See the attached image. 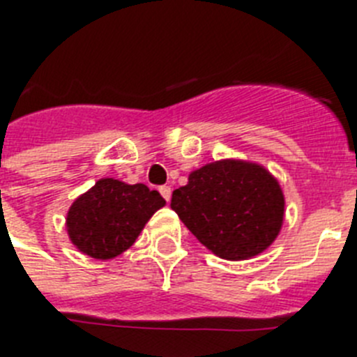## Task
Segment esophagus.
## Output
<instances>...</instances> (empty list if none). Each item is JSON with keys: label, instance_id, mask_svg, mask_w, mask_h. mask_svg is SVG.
Listing matches in <instances>:
<instances>
[{"label": "esophagus", "instance_id": "esophagus-1", "mask_svg": "<svg viewBox=\"0 0 357 357\" xmlns=\"http://www.w3.org/2000/svg\"><path fill=\"white\" fill-rule=\"evenodd\" d=\"M160 194L165 197V201H170V187H167V185L160 187Z\"/></svg>", "mask_w": 357, "mask_h": 357}]
</instances>
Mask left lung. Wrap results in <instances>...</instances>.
Masks as SVG:
<instances>
[{
  "label": "left lung",
  "mask_w": 357,
  "mask_h": 357,
  "mask_svg": "<svg viewBox=\"0 0 357 357\" xmlns=\"http://www.w3.org/2000/svg\"><path fill=\"white\" fill-rule=\"evenodd\" d=\"M172 210L217 257L244 260L262 253L280 231L284 196L268 170L246 161H215L194 170L172 192Z\"/></svg>",
  "instance_id": "8db88e82"
}]
</instances>
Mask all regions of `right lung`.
Here are the masks:
<instances>
[{"instance_id":"add662e5","label":"right lung","mask_w":357,"mask_h":357,"mask_svg":"<svg viewBox=\"0 0 357 357\" xmlns=\"http://www.w3.org/2000/svg\"><path fill=\"white\" fill-rule=\"evenodd\" d=\"M165 204L144 183L105 178L71 204L66 226L71 243L93 259H113L132 246L145 222Z\"/></svg>"}]
</instances>
